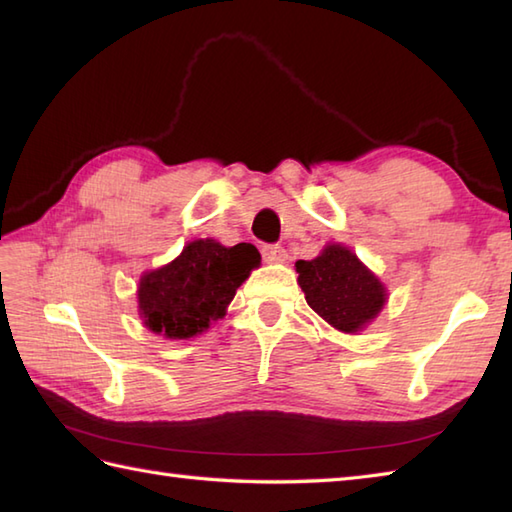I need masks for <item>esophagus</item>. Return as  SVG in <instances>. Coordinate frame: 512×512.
<instances>
[{
  "mask_svg": "<svg viewBox=\"0 0 512 512\" xmlns=\"http://www.w3.org/2000/svg\"><path fill=\"white\" fill-rule=\"evenodd\" d=\"M262 255H264V262H268V264H281V262H286V257H288L286 248L279 246V244L264 246Z\"/></svg>",
  "mask_w": 512,
  "mask_h": 512,
  "instance_id": "obj_1",
  "label": "esophagus"
}]
</instances>
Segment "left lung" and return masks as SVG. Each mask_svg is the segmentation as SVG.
<instances>
[{
	"label": "left lung",
	"instance_id": "8db88e82",
	"mask_svg": "<svg viewBox=\"0 0 512 512\" xmlns=\"http://www.w3.org/2000/svg\"><path fill=\"white\" fill-rule=\"evenodd\" d=\"M295 266L308 306L336 330H363L385 306V286L350 248L328 244L319 257Z\"/></svg>",
	"mask_w": 512,
	"mask_h": 512
}]
</instances>
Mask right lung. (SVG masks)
I'll return each instance as SVG.
<instances>
[{
	"label": "right lung",
	"instance_id": "add662e5",
	"mask_svg": "<svg viewBox=\"0 0 512 512\" xmlns=\"http://www.w3.org/2000/svg\"><path fill=\"white\" fill-rule=\"evenodd\" d=\"M262 262L253 244L226 248L215 239H195L171 264L140 277L138 312L165 339H191L226 314L237 288Z\"/></svg>",
	"mask_w": 512,
	"mask_h": 512
}]
</instances>
